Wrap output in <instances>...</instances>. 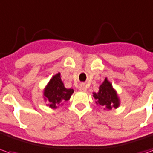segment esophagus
<instances>
[{
    "label": "esophagus",
    "mask_w": 153,
    "mask_h": 153,
    "mask_svg": "<svg viewBox=\"0 0 153 153\" xmlns=\"http://www.w3.org/2000/svg\"><path fill=\"white\" fill-rule=\"evenodd\" d=\"M79 91H81V92H86V87H85V85L84 84H80L79 85Z\"/></svg>",
    "instance_id": "esophagus-1"
}]
</instances>
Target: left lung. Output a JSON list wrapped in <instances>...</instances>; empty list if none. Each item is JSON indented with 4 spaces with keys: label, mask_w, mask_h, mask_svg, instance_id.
I'll return each instance as SVG.
<instances>
[{
    "label": "left lung",
    "mask_w": 153,
    "mask_h": 153,
    "mask_svg": "<svg viewBox=\"0 0 153 153\" xmlns=\"http://www.w3.org/2000/svg\"><path fill=\"white\" fill-rule=\"evenodd\" d=\"M93 97L97 100V104L106 107L107 109H111L112 107L117 108L120 104L117 94L106 79L100 86L99 92L93 93Z\"/></svg>",
    "instance_id": "left-lung-1"
}]
</instances>
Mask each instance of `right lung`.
Segmentation results:
<instances>
[{
    "label": "right lung",
    "instance_id": "right-lung-1",
    "mask_svg": "<svg viewBox=\"0 0 153 153\" xmlns=\"http://www.w3.org/2000/svg\"><path fill=\"white\" fill-rule=\"evenodd\" d=\"M74 90L67 89L60 79V74H57L50 80L44 91V96L50 102V107L56 108L57 105L70 99Z\"/></svg>",
    "mask_w": 153,
    "mask_h": 153
}]
</instances>
